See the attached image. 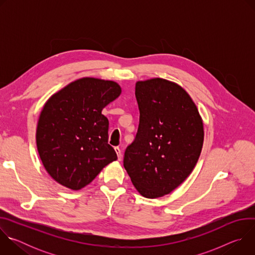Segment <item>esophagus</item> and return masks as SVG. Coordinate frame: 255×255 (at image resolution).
Returning <instances> with one entry per match:
<instances>
[{
    "mask_svg": "<svg viewBox=\"0 0 255 255\" xmlns=\"http://www.w3.org/2000/svg\"><path fill=\"white\" fill-rule=\"evenodd\" d=\"M115 151H116V153H117V155H118V159L119 160H121V158H122V151H121V149H120V147H115Z\"/></svg>",
    "mask_w": 255,
    "mask_h": 255,
    "instance_id": "esophagus-1",
    "label": "esophagus"
}]
</instances>
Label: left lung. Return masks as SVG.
I'll use <instances>...</instances> for the list:
<instances>
[{
	"label": "left lung",
	"mask_w": 255,
	"mask_h": 255,
	"mask_svg": "<svg viewBox=\"0 0 255 255\" xmlns=\"http://www.w3.org/2000/svg\"><path fill=\"white\" fill-rule=\"evenodd\" d=\"M139 125L124 153V167L145 198L169 194L191 174L200 157L204 129L187 92L171 82L136 83Z\"/></svg>",
	"instance_id": "obj_1"
}]
</instances>
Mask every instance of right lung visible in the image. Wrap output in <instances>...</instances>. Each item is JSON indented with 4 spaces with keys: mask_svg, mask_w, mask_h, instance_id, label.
Instances as JSON below:
<instances>
[{
    "mask_svg": "<svg viewBox=\"0 0 255 255\" xmlns=\"http://www.w3.org/2000/svg\"><path fill=\"white\" fill-rule=\"evenodd\" d=\"M121 94L112 81L84 78L53 95L40 114L36 143L42 163L58 184L81 190L117 159L108 143L102 110Z\"/></svg>",
    "mask_w": 255,
    "mask_h": 255,
    "instance_id": "add662e5",
    "label": "right lung"
}]
</instances>
